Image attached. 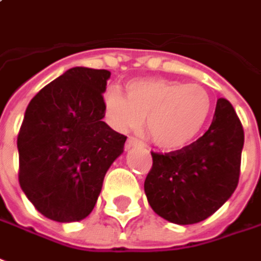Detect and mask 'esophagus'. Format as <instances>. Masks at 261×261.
I'll list each match as a JSON object with an SVG mask.
<instances>
[{"label":"esophagus","mask_w":261,"mask_h":261,"mask_svg":"<svg viewBox=\"0 0 261 261\" xmlns=\"http://www.w3.org/2000/svg\"><path fill=\"white\" fill-rule=\"evenodd\" d=\"M140 145V140H138L136 138H127V142H126V147L129 149V147H134V146H138Z\"/></svg>","instance_id":"1"}]
</instances>
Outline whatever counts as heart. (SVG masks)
Masks as SVG:
<instances>
[{
	"label": "heart",
	"mask_w": 261,
	"mask_h": 261,
	"mask_svg": "<svg viewBox=\"0 0 261 261\" xmlns=\"http://www.w3.org/2000/svg\"><path fill=\"white\" fill-rule=\"evenodd\" d=\"M104 108L116 130H138L146 118V130L153 143L164 150H177L190 145L202 130L212 99L199 84L143 79L127 84L126 97L116 88L108 90Z\"/></svg>",
	"instance_id": "b5f03b06"
}]
</instances>
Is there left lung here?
Here are the masks:
<instances>
[{
	"mask_svg": "<svg viewBox=\"0 0 261 261\" xmlns=\"http://www.w3.org/2000/svg\"><path fill=\"white\" fill-rule=\"evenodd\" d=\"M243 143L239 116L228 99L219 98L210 129L198 140L180 150L151 151L145 180L151 210L177 225L206 219L238 187Z\"/></svg>",
	"mask_w": 261,
	"mask_h": 261,
	"instance_id": "left-lung-1",
	"label": "left lung"
}]
</instances>
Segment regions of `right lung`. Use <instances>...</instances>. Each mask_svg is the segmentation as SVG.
Masks as SVG:
<instances>
[{
    "label": "right lung",
    "mask_w": 261,
    "mask_h": 261,
    "mask_svg": "<svg viewBox=\"0 0 261 261\" xmlns=\"http://www.w3.org/2000/svg\"><path fill=\"white\" fill-rule=\"evenodd\" d=\"M108 70L74 67L31 99L18 134L19 186L35 208L57 222L91 214L126 136L111 129L102 92Z\"/></svg>",
    "instance_id": "right-lung-1"
}]
</instances>
